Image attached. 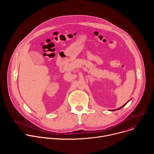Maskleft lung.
Instances as JSON below:
<instances>
[{
	"label": "left lung",
	"mask_w": 154,
	"mask_h": 154,
	"mask_svg": "<svg viewBox=\"0 0 154 154\" xmlns=\"http://www.w3.org/2000/svg\"><path fill=\"white\" fill-rule=\"evenodd\" d=\"M128 102H129V100H128V102H127V103H125V104H124V105H123V106H121V107H120V108H118V109H116V110H118V109H121V108H122V107H123V106H125V105H126V104H127V103H128ZM111 111H115V109H113V110H111Z\"/></svg>",
	"instance_id": "left-lung-1"
}]
</instances>
